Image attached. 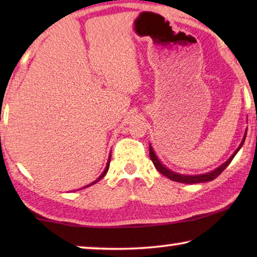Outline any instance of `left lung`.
<instances>
[{
	"label": "left lung",
	"instance_id": "1",
	"mask_svg": "<svg viewBox=\"0 0 257 257\" xmlns=\"http://www.w3.org/2000/svg\"><path fill=\"white\" fill-rule=\"evenodd\" d=\"M245 136H247V133H245L244 137H243V140H242V143L240 144V146H238V149L235 151V152L231 154V157L228 159L226 163L221 165L220 167H217L216 170H214L212 172H209V173H206V174H200V175H182V174H178V173H174V172H172L166 168L165 166L161 165V163L159 160H158V158L156 156V153L153 152V149L150 146V158L151 160H152V163L154 164V166L158 171L160 172L161 174H164L165 177H167L168 179H171V180L173 181H177V182H184V184H199V182H207V181H212L214 179L219 177V175L222 173V172L226 170V167L228 165L230 164V161L234 159L235 154L238 152V150L241 149V146L243 145L244 140H245Z\"/></svg>",
	"mask_w": 257,
	"mask_h": 257
}]
</instances>
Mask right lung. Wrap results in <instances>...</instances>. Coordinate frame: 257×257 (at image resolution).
<instances>
[{
    "label": "right lung",
    "mask_w": 257,
    "mask_h": 257,
    "mask_svg": "<svg viewBox=\"0 0 257 257\" xmlns=\"http://www.w3.org/2000/svg\"><path fill=\"white\" fill-rule=\"evenodd\" d=\"M110 160H111V156H110V158H108V161H107V165H106V168H105V170H104V172H103V173H101V175H100V177H99V178H98V179H97V180H96V181H94V182H92V184H90V185H87V186H86V187H89V186H91V185H93V184H96V182H97V181H99V180H100V179H101V178H104V175H105V174H106V172H107V170H108V166H110ZM83 188H85V187H83Z\"/></svg>",
    "instance_id": "obj_1"
}]
</instances>
